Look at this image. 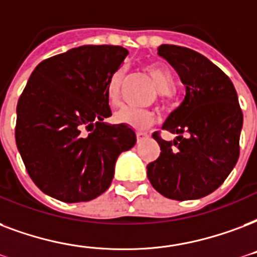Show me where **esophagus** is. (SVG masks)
Returning <instances> with one entry per match:
<instances>
[{
	"mask_svg": "<svg viewBox=\"0 0 257 257\" xmlns=\"http://www.w3.org/2000/svg\"><path fill=\"white\" fill-rule=\"evenodd\" d=\"M136 136H137V140L140 142L142 139H144V137H147V133H143V132H136Z\"/></svg>",
	"mask_w": 257,
	"mask_h": 257,
	"instance_id": "34e87169",
	"label": "esophagus"
}]
</instances>
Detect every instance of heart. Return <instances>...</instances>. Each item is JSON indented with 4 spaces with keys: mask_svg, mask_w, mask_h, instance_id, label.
<instances>
[{
    "mask_svg": "<svg viewBox=\"0 0 257 257\" xmlns=\"http://www.w3.org/2000/svg\"><path fill=\"white\" fill-rule=\"evenodd\" d=\"M146 70L151 79L154 82L155 87L160 94H170L174 90V81L171 74L160 64H147ZM125 70L120 68L113 72L106 83V98L111 106H115L120 102V90L122 81H124ZM114 120L120 124L136 129H146L154 121V113L146 109H136V107L122 106L120 110L115 111Z\"/></svg>",
    "mask_w": 257,
    "mask_h": 257,
    "instance_id": "b5f03b06",
    "label": "heart"
}]
</instances>
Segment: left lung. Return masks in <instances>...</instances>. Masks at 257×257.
<instances>
[{
	"label": "left lung",
	"instance_id": "obj_1",
	"mask_svg": "<svg viewBox=\"0 0 257 257\" xmlns=\"http://www.w3.org/2000/svg\"><path fill=\"white\" fill-rule=\"evenodd\" d=\"M158 54L175 68L186 94L163 124L175 139L166 142L154 135L162 152L147 166V175L167 198H202L218 189L237 163L242 128L237 93L224 71L195 51L162 44Z\"/></svg>",
	"mask_w": 257,
	"mask_h": 257
}]
</instances>
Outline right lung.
Returning a JSON list of instances; mask_svg holds the SVG:
<instances>
[{
  "instance_id": "1",
  "label": "right lung",
  "mask_w": 257,
  "mask_h": 257,
  "mask_svg": "<svg viewBox=\"0 0 257 257\" xmlns=\"http://www.w3.org/2000/svg\"><path fill=\"white\" fill-rule=\"evenodd\" d=\"M120 46H82L43 60L17 103L16 144L31 179L63 202L106 191L121 152L136 144L125 124H107L106 83L124 63Z\"/></svg>"
}]
</instances>
